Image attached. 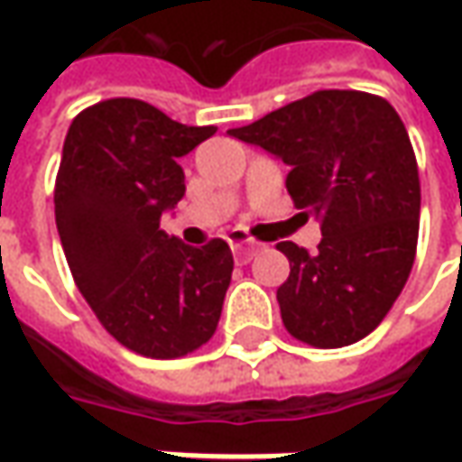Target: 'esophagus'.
Masks as SVG:
<instances>
[{
    "instance_id": "obj_1",
    "label": "esophagus",
    "mask_w": 462,
    "mask_h": 462,
    "mask_svg": "<svg viewBox=\"0 0 462 462\" xmlns=\"http://www.w3.org/2000/svg\"><path fill=\"white\" fill-rule=\"evenodd\" d=\"M262 249V244L252 239H241L234 241V252H236V259H239L241 264H246V262H252V259L257 257V252Z\"/></svg>"
}]
</instances>
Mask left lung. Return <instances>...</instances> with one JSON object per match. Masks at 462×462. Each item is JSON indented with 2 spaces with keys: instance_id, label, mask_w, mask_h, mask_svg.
Wrapping results in <instances>:
<instances>
[{
  "instance_id": "obj_1",
  "label": "left lung",
  "mask_w": 462,
  "mask_h": 462,
  "mask_svg": "<svg viewBox=\"0 0 462 462\" xmlns=\"http://www.w3.org/2000/svg\"><path fill=\"white\" fill-rule=\"evenodd\" d=\"M282 159L295 208L321 223V244L280 241L291 275L277 288L282 324L298 342L337 349L385 319L417 257V156L388 99L319 89L252 125L228 131Z\"/></svg>"
}]
</instances>
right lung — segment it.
Masks as SVG:
<instances>
[{"label":"right lung","mask_w":462,"mask_h":462,"mask_svg":"<svg viewBox=\"0 0 462 462\" xmlns=\"http://www.w3.org/2000/svg\"><path fill=\"white\" fill-rule=\"evenodd\" d=\"M213 134L143 99L113 97L81 110L63 141L53 203L69 270L99 324L143 357H185L221 319L228 244L187 246L159 228L185 195L177 159Z\"/></svg>","instance_id":"right-lung-1"}]
</instances>
